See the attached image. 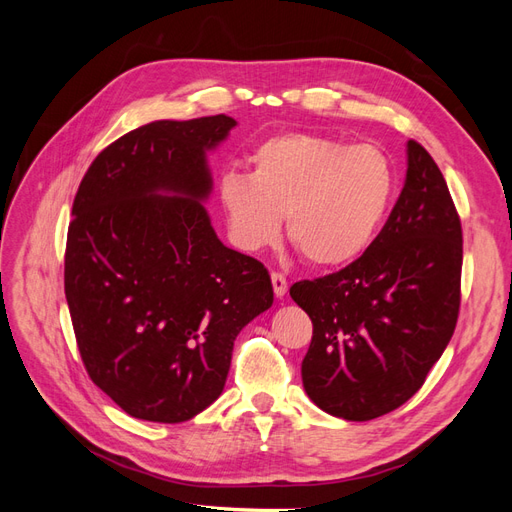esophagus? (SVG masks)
Masks as SVG:
<instances>
[{
    "mask_svg": "<svg viewBox=\"0 0 512 512\" xmlns=\"http://www.w3.org/2000/svg\"><path fill=\"white\" fill-rule=\"evenodd\" d=\"M271 282H273V292H275V297L277 299H282L284 294H286V290H288V282H286V277L282 275V273H271Z\"/></svg>",
    "mask_w": 512,
    "mask_h": 512,
    "instance_id": "esophagus-1",
    "label": "esophagus"
}]
</instances>
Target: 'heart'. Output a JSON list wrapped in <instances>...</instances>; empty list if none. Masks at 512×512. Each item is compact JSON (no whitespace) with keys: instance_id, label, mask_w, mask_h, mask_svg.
<instances>
[{"instance_id":"b5f03b06","label":"heart","mask_w":512,"mask_h":512,"mask_svg":"<svg viewBox=\"0 0 512 512\" xmlns=\"http://www.w3.org/2000/svg\"><path fill=\"white\" fill-rule=\"evenodd\" d=\"M252 173H228L220 203L241 250L277 241L284 215L288 239L316 267L359 258L389 213L397 175L376 145H348L331 136L286 132L258 143Z\"/></svg>"}]
</instances>
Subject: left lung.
Returning a JSON list of instances; mask_svg holds the SVG:
<instances>
[{"label": "left lung", "instance_id": "1", "mask_svg": "<svg viewBox=\"0 0 512 512\" xmlns=\"http://www.w3.org/2000/svg\"><path fill=\"white\" fill-rule=\"evenodd\" d=\"M404 190L380 235L346 269L297 282L312 318L303 389L346 421H371L421 389L459 314L461 222L438 164L408 141Z\"/></svg>", "mask_w": 512, "mask_h": 512}]
</instances>
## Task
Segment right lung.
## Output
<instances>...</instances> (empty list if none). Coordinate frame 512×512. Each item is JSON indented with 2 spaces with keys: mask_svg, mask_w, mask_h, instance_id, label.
I'll list each match as a JSON object with an SVG mask.
<instances>
[{
  "mask_svg": "<svg viewBox=\"0 0 512 512\" xmlns=\"http://www.w3.org/2000/svg\"><path fill=\"white\" fill-rule=\"evenodd\" d=\"M237 121H151L91 162L74 196L66 299L89 378L134 418L183 423L224 391L232 346L273 305L267 269L226 247L207 153Z\"/></svg>",
  "mask_w": 512,
  "mask_h": 512,
  "instance_id": "1",
  "label": "right lung"
}]
</instances>
